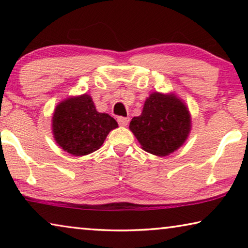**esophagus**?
I'll use <instances>...</instances> for the list:
<instances>
[{
	"mask_svg": "<svg viewBox=\"0 0 248 248\" xmlns=\"http://www.w3.org/2000/svg\"><path fill=\"white\" fill-rule=\"evenodd\" d=\"M117 121H118V124L120 125H123V127H125L129 124V118H125V117H118V119H117Z\"/></svg>",
	"mask_w": 248,
	"mask_h": 248,
	"instance_id": "1",
	"label": "esophagus"
}]
</instances>
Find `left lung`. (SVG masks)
Here are the masks:
<instances>
[{
	"mask_svg": "<svg viewBox=\"0 0 248 248\" xmlns=\"http://www.w3.org/2000/svg\"><path fill=\"white\" fill-rule=\"evenodd\" d=\"M142 149L165 156L180 148L191 130L189 110L175 94L154 92L146 98L139 117L129 125Z\"/></svg>",
	"mask_w": 248,
	"mask_h": 248,
	"instance_id": "left-lung-1",
	"label": "left lung"
}]
</instances>
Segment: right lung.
I'll return each instance as SVG.
<instances>
[{
  "label": "right lung",
  "instance_id": "obj_1",
  "mask_svg": "<svg viewBox=\"0 0 248 248\" xmlns=\"http://www.w3.org/2000/svg\"><path fill=\"white\" fill-rule=\"evenodd\" d=\"M117 127L118 124L112 117L96 110L87 94L66 98L57 105L52 116L54 140L74 156L95 152Z\"/></svg>",
  "mask_w": 248,
  "mask_h": 248
}]
</instances>
